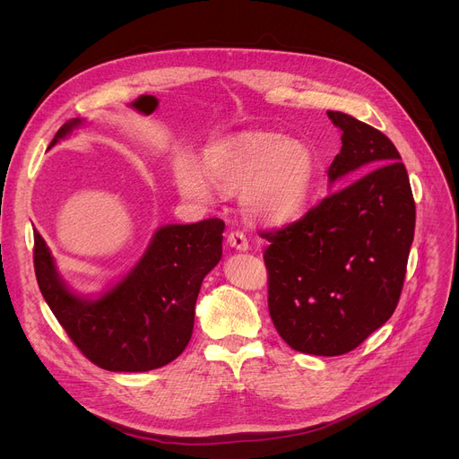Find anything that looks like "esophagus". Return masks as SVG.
I'll return each instance as SVG.
<instances>
[{"mask_svg": "<svg viewBox=\"0 0 459 459\" xmlns=\"http://www.w3.org/2000/svg\"><path fill=\"white\" fill-rule=\"evenodd\" d=\"M227 242H229L230 247H234L238 251H247L249 249V242H247V238H246V234L242 230L229 232Z\"/></svg>", "mask_w": 459, "mask_h": 459, "instance_id": "esophagus-1", "label": "esophagus"}]
</instances>
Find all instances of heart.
Returning a JSON list of instances; mask_svg holds the SVG:
<instances>
[{"label": "heart", "mask_w": 459, "mask_h": 459, "mask_svg": "<svg viewBox=\"0 0 459 459\" xmlns=\"http://www.w3.org/2000/svg\"><path fill=\"white\" fill-rule=\"evenodd\" d=\"M320 163L307 143L275 132H247L208 144L201 165L187 154L175 160L180 195L208 203L212 188L242 195L249 220L281 227L307 212Z\"/></svg>", "instance_id": "b5f03b06"}]
</instances>
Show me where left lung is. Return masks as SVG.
Returning <instances> with one entry per match:
<instances>
[{
  "label": "left lung",
  "instance_id": "1",
  "mask_svg": "<svg viewBox=\"0 0 459 459\" xmlns=\"http://www.w3.org/2000/svg\"><path fill=\"white\" fill-rule=\"evenodd\" d=\"M342 149L327 177L353 182L264 238L270 316L292 350H355L398 305L415 234L411 184L393 141L355 117L327 111Z\"/></svg>",
  "mask_w": 459,
  "mask_h": 459
}]
</instances>
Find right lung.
Instances as JSON below:
<instances>
[{
    "mask_svg": "<svg viewBox=\"0 0 459 459\" xmlns=\"http://www.w3.org/2000/svg\"><path fill=\"white\" fill-rule=\"evenodd\" d=\"M82 125L59 128L50 147ZM225 223L204 220L158 229L135 268L100 298L74 294L35 230L33 264L40 292L78 350L104 370L147 372L175 360L187 346L203 279L221 260Z\"/></svg>",
    "mask_w": 459,
    "mask_h": 459,
    "instance_id": "add662e5",
    "label": "right lung"
}]
</instances>
